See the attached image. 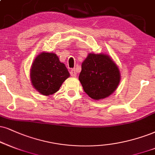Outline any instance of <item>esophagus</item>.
I'll list each match as a JSON object with an SVG mask.
<instances>
[{
    "instance_id": "34e87169",
    "label": "esophagus",
    "mask_w": 155,
    "mask_h": 155,
    "mask_svg": "<svg viewBox=\"0 0 155 155\" xmlns=\"http://www.w3.org/2000/svg\"><path fill=\"white\" fill-rule=\"evenodd\" d=\"M70 74H71L72 77H73V78L77 77V72H76L74 69H72V70H70Z\"/></svg>"
}]
</instances>
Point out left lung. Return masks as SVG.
<instances>
[{
  "instance_id": "obj_1",
  "label": "left lung",
  "mask_w": 155,
  "mask_h": 155,
  "mask_svg": "<svg viewBox=\"0 0 155 155\" xmlns=\"http://www.w3.org/2000/svg\"><path fill=\"white\" fill-rule=\"evenodd\" d=\"M79 81L87 95L98 101L107 98L116 91L121 74L109 55L89 53L82 63Z\"/></svg>"
}]
</instances>
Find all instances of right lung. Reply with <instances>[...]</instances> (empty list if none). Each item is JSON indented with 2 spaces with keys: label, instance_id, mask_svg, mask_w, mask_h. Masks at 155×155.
I'll use <instances>...</instances> for the list:
<instances>
[{
  "label": "right lung",
  "instance_id": "obj_1",
  "mask_svg": "<svg viewBox=\"0 0 155 155\" xmlns=\"http://www.w3.org/2000/svg\"><path fill=\"white\" fill-rule=\"evenodd\" d=\"M70 76L65 64L54 53H40L30 69L31 85L38 92L47 96L57 92Z\"/></svg>",
  "mask_w": 155,
  "mask_h": 155
}]
</instances>
